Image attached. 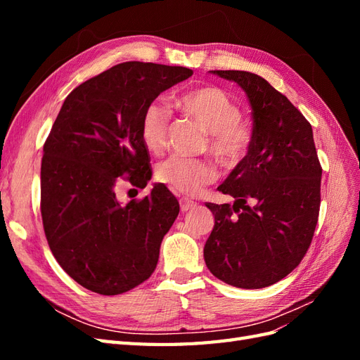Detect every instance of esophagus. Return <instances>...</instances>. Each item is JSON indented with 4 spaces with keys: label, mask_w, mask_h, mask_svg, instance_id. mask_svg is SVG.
<instances>
[{
    "label": "esophagus",
    "mask_w": 360,
    "mask_h": 360,
    "mask_svg": "<svg viewBox=\"0 0 360 360\" xmlns=\"http://www.w3.org/2000/svg\"><path fill=\"white\" fill-rule=\"evenodd\" d=\"M179 202H180V210L181 212H188V210L192 209V207L197 205V202H193V201H191L188 198H180Z\"/></svg>",
    "instance_id": "1"
}]
</instances>
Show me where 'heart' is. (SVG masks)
<instances>
[{"label":"heart","instance_id":"heart-1","mask_svg":"<svg viewBox=\"0 0 360 360\" xmlns=\"http://www.w3.org/2000/svg\"><path fill=\"white\" fill-rule=\"evenodd\" d=\"M176 106L209 132V148L225 168H234L252 147L254 132L242 118L240 106L221 86L198 85L176 97ZM169 111L158 102L146 106L141 115L139 134L151 155L167 147ZM158 179L179 193L198 195L217 179L212 159L172 156L159 163Z\"/></svg>","mask_w":360,"mask_h":360}]
</instances>
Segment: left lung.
<instances>
[{
  "mask_svg": "<svg viewBox=\"0 0 360 360\" xmlns=\"http://www.w3.org/2000/svg\"><path fill=\"white\" fill-rule=\"evenodd\" d=\"M245 90L254 141L217 191L234 204L205 205L214 226L204 246L212 274L238 288H263L296 269L312 242L320 212L321 165L312 127L261 76L212 70Z\"/></svg>",
  "mask_w": 360,
  "mask_h": 360,
  "instance_id": "8db88e82",
  "label": "left lung"
}]
</instances>
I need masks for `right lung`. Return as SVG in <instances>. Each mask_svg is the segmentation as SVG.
Instances as JSON below:
<instances>
[{
    "mask_svg": "<svg viewBox=\"0 0 360 360\" xmlns=\"http://www.w3.org/2000/svg\"><path fill=\"white\" fill-rule=\"evenodd\" d=\"M192 70L127 61L66 97L43 146L40 210L53 257L84 288L115 296L153 274L162 238L180 212L165 184L122 204L120 179L146 188L150 155L139 134L148 103Z\"/></svg>",
    "mask_w": 360,
    "mask_h": 360,
    "instance_id": "obj_1",
    "label": "right lung"
}]
</instances>
